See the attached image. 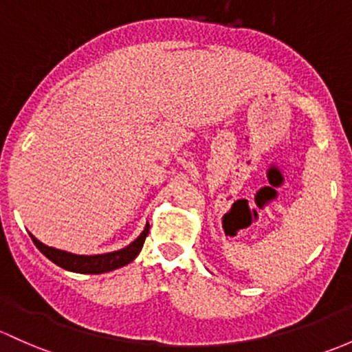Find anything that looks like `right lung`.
<instances>
[{"label": "right lung", "instance_id": "obj_1", "mask_svg": "<svg viewBox=\"0 0 352 352\" xmlns=\"http://www.w3.org/2000/svg\"><path fill=\"white\" fill-rule=\"evenodd\" d=\"M148 229L150 224L145 226L142 234L135 239L131 244H128L123 250L113 251V253H104V254H92V256H86V254H74L67 253V251L55 250V248L47 246V244L40 243L38 239L33 234H30L32 241L35 243V246L49 258L50 261H54L55 265L60 266V268L69 270V272L76 273H89V275H99V273L113 272V270L121 268V266L131 263L136 256L142 251L143 243H145L148 236Z\"/></svg>", "mask_w": 352, "mask_h": 352}]
</instances>
